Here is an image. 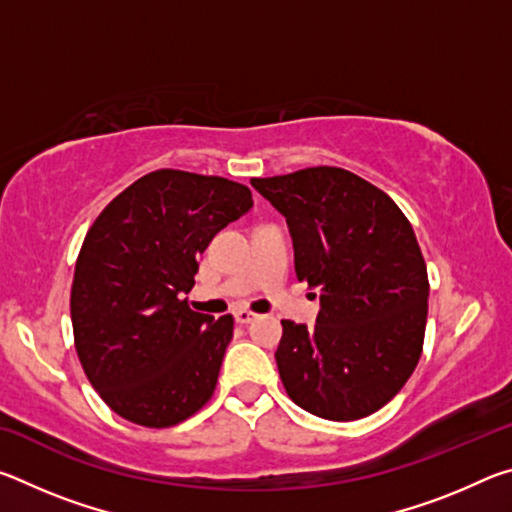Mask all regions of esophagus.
I'll return each mask as SVG.
<instances>
[{
	"label": "esophagus",
	"mask_w": 512,
	"mask_h": 512,
	"mask_svg": "<svg viewBox=\"0 0 512 512\" xmlns=\"http://www.w3.org/2000/svg\"><path fill=\"white\" fill-rule=\"evenodd\" d=\"M255 318H257V314H253V311H248V309H239V311H235V320H237V323H241V325L253 323Z\"/></svg>",
	"instance_id": "obj_1"
}]
</instances>
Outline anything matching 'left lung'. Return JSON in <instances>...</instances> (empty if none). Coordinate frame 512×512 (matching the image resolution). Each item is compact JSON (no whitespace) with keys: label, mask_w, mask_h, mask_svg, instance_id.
I'll return each mask as SVG.
<instances>
[{"label":"left lung","mask_w":512,"mask_h":512,"mask_svg":"<svg viewBox=\"0 0 512 512\" xmlns=\"http://www.w3.org/2000/svg\"><path fill=\"white\" fill-rule=\"evenodd\" d=\"M250 185L287 219L298 280L320 296L314 329L282 320V384L318 418H366L400 393L422 352L429 280L411 223L393 198L339 167Z\"/></svg>","instance_id":"1"}]
</instances>
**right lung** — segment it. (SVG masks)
<instances>
[{
  "instance_id": "right-lung-1",
  "label": "right lung",
  "mask_w": 512,
  "mask_h": 512,
  "mask_svg": "<svg viewBox=\"0 0 512 512\" xmlns=\"http://www.w3.org/2000/svg\"><path fill=\"white\" fill-rule=\"evenodd\" d=\"M253 207L246 185L160 169L99 214L76 259L72 327L81 366L112 411L142 427H173L210 400L232 316L180 300L198 255Z\"/></svg>"
}]
</instances>
